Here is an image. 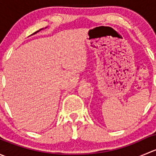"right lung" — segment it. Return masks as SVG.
Listing matches in <instances>:
<instances>
[{
  "instance_id": "add662e5",
  "label": "right lung",
  "mask_w": 156,
  "mask_h": 156,
  "mask_svg": "<svg viewBox=\"0 0 156 156\" xmlns=\"http://www.w3.org/2000/svg\"><path fill=\"white\" fill-rule=\"evenodd\" d=\"M40 30H41V29H40ZM40 30H39V31H40ZM39 31H35V32H34V33H33L32 34H36V33H37V32H38Z\"/></svg>"
}]
</instances>
